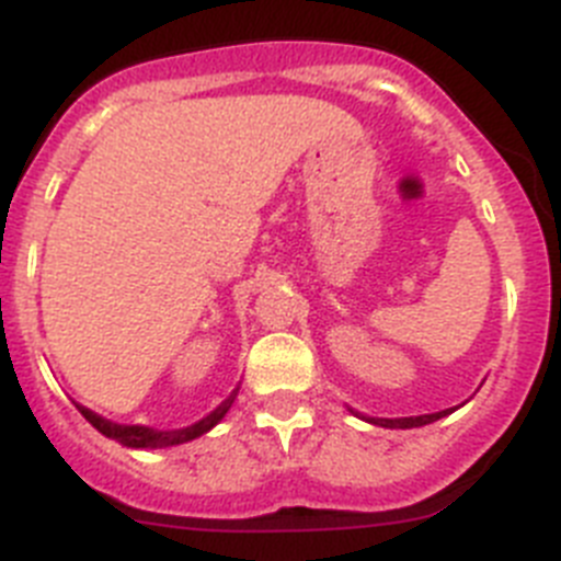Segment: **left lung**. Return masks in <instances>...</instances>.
<instances>
[{"label":"left lung","mask_w":561,"mask_h":561,"mask_svg":"<svg viewBox=\"0 0 561 561\" xmlns=\"http://www.w3.org/2000/svg\"><path fill=\"white\" fill-rule=\"evenodd\" d=\"M449 410H440V413H430V415H410V419H370V424H379V427H390V430H410V427H424V424H433V421L444 419Z\"/></svg>","instance_id":"left-lung-1"}]
</instances>
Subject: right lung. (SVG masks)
I'll return each instance as SVG.
<instances>
[{"label": "right lung", "instance_id": "right-lung-1", "mask_svg": "<svg viewBox=\"0 0 561 561\" xmlns=\"http://www.w3.org/2000/svg\"><path fill=\"white\" fill-rule=\"evenodd\" d=\"M236 396H238V388L232 390V393L227 396V399L221 401L219 408L213 410L210 415H205L202 421H196V424H191V427H182V430H153V427H142V424H114V421H106L103 415L92 413V410H87V408H78V410H81L83 419H87L89 424L98 430V433H103L106 438H112V440H121L123 447L162 449V447H176V444H185V440L199 438V435H205L207 430L216 427V424H219V421L227 415V410L232 408Z\"/></svg>", "mask_w": 561, "mask_h": 561}]
</instances>
